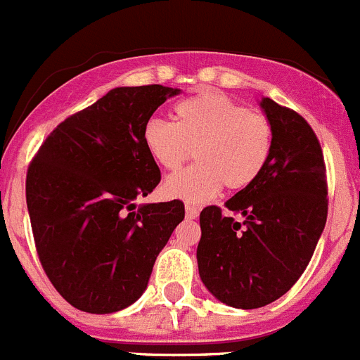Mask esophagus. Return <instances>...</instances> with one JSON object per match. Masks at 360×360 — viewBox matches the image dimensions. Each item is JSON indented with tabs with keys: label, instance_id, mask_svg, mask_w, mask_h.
<instances>
[{
	"label": "esophagus",
	"instance_id": "obj_1",
	"mask_svg": "<svg viewBox=\"0 0 360 360\" xmlns=\"http://www.w3.org/2000/svg\"><path fill=\"white\" fill-rule=\"evenodd\" d=\"M198 207H195V205H189V203H187L186 205V216L189 219H195V218H198Z\"/></svg>",
	"mask_w": 360,
	"mask_h": 360
}]
</instances>
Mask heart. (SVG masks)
Segmentation results:
<instances>
[{"label": "heart", "mask_w": 360, "mask_h": 360, "mask_svg": "<svg viewBox=\"0 0 360 360\" xmlns=\"http://www.w3.org/2000/svg\"><path fill=\"white\" fill-rule=\"evenodd\" d=\"M144 146L165 171H178L193 157L196 164L169 176L167 198L202 203L225 189L236 193L256 182L272 151V126L219 91H202L173 108V124L151 119Z\"/></svg>", "instance_id": "1"}]
</instances>
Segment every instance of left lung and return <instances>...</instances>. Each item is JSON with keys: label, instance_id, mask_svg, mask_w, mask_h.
<instances>
[{"label": "left lung", "instance_id": "obj_1", "mask_svg": "<svg viewBox=\"0 0 360 360\" xmlns=\"http://www.w3.org/2000/svg\"><path fill=\"white\" fill-rule=\"evenodd\" d=\"M272 126V151L256 182L200 212L196 259L203 285L234 308H259L295 285L328 214L323 149L310 124L272 98L259 103ZM241 215L243 222L233 218Z\"/></svg>", "mask_w": 360, "mask_h": 360}]
</instances>
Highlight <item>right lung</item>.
I'll return each instance as SVG.
<instances>
[{"instance_id": "obj_1", "label": "right lung", "mask_w": 360, "mask_h": 360, "mask_svg": "<svg viewBox=\"0 0 360 360\" xmlns=\"http://www.w3.org/2000/svg\"><path fill=\"white\" fill-rule=\"evenodd\" d=\"M178 94L162 84L113 88L63 120L28 165L37 256L56 290L79 310L111 314L135 303L186 216L180 200L135 203L160 182L144 126Z\"/></svg>"}]
</instances>
